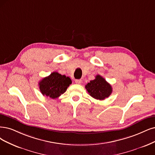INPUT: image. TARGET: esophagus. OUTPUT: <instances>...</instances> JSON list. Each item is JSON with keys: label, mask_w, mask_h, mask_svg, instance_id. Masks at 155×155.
<instances>
[{"label": "esophagus", "mask_w": 155, "mask_h": 155, "mask_svg": "<svg viewBox=\"0 0 155 155\" xmlns=\"http://www.w3.org/2000/svg\"><path fill=\"white\" fill-rule=\"evenodd\" d=\"M81 82H82V80H81V79H77V80H75V83L77 84H81Z\"/></svg>", "instance_id": "1"}]
</instances>
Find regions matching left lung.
<instances>
[{"label":"left lung","instance_id":"1","mask_svg":"<svg viewBox=\"0 0 155 155\" xmlns=\"http://www.w3.org/2000/svg\"><path fill=\"white\" fill-rule=\"evenodd\" d=\"M85 89L91 96L99 100H103L108 98L112 92L110 84H108L105 79L100 74L96 75L94 80L91 81L85 85Z\"/></svg>","mask_w":155,"mask_h":155}]
</instances>
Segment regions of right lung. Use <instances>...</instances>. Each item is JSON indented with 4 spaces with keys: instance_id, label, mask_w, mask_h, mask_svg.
Returning <instances> with one entry per match:
<instances>
[{
    "instance_id": "add662e5",
    "label": "right lung",
    "mask_w": 155,
    "mask_h": 155,
    "mask_svg": "<svg viewBox=\"0 0 155 155\" xmlns=\"http://www.w3.org/2000/svg\"><path fill=\"white\" fill-rule=\"evenodd\" d=\"M71 84L70 77L62 75L58 72L51 73L39 83V89L43 96L55 99L64 93Z\"/></svg>"
}]
</instances>
